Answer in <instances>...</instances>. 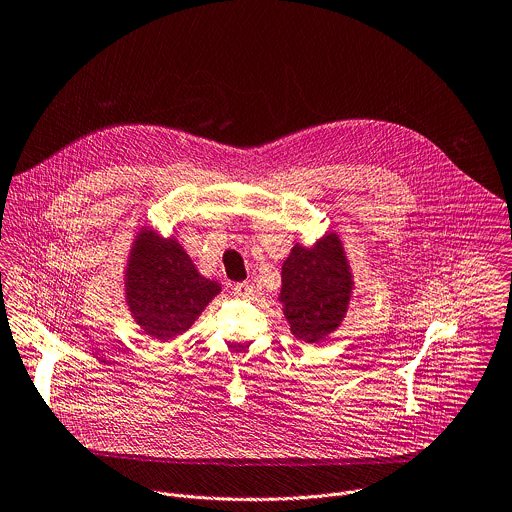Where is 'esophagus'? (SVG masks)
Instances as JSON below:
<instances>
[{"mask_svg": "<svg viewBox=\"0 0 512 512\" xmlns=\"http://www.w3.org/2000/svg\"><path fill=\"white\" fill-rule=\"evenodd\" d=\"M233 295H235V297H241V299H247V297L253 295V285H249V283H237V285L233 287Z\"/></svg>", "mask_w": 512, "mask_h": 512, "instance_id": "1", "label": "esophagus"}]
</instances>
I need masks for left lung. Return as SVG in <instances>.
Segmentation results:
<instances>
[{"label": "left lung", "mask_w": 512, "mask_h": 512, "mask_svg": "<svg viewBox=\"0 0 512 512\" xmlns=\"http://www.w3.org/2000/svg\"><path fill=\"white\" fill-rule=\"evenodd\" d=\"M281 277L283 313L297 339L317 343L341 325L351 295V273L337 235L323 237L313 249L295 245Z\"/></svg>", "instance_id": "left-lung-1"}]
</instances>
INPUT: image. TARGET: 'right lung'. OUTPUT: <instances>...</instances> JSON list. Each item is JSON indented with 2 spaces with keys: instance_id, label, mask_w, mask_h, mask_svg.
<instances>
[{
  "instance_id": "1",
  "label": "right lung",
  "mask_w": 512,
  "mask_h": 512,
  "mask_svg": "<svg viewBox=\"0 0 512 512\" xmlns=\"http://www.w3.org/2000/svg\"><path fill=\"white\" fill-rule=\"evenodd\" d=\"M203 279L173 239L141 233L127 267V303L133 319L153 339L165 341L187 331L219 293Z\"/></svg>"
}]
</instances>
